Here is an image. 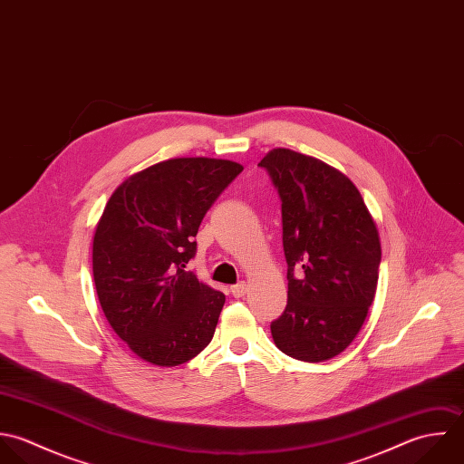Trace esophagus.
I'll return each instance as SVG.
<instances>
[{
    "label": "esophagus",
    "mask_w": 464,
    "mask_h": 464,
    "mask_svg": "<svg viewBox=\"0 0 464 464\" xmlns=\"http://www.w3.org/2000/svg\"><path fill=\"white\" fill-rule=\"evenodd\" d=\"M246 290H248L246 283H237V285L230 286V292H232V295H234V297H243V295L246 294Z\"/></svg>",
    "instance_id": "obj_1"
}]
</instances>
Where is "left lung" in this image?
<instances>
[{
    "instance_id": "8db88e82",
    "label": "left lung",
    "mask_w": 464,
    "mask_h": 464,
    "mask_svg": "<svg viewBox=\"0 0 464 464\" xmlns=\"http://www.w3.org/2000/svg\"><path fill=\"white\" fill-rule=\"evenodd\" d=\"M283 201L288 304L272 322L276 345L303 362L340 354L372 304L382 246L354 183L334 167L292 150L259 161Z\"/></svg>"
}]
</instances>
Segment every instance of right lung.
Here are the masks:
<instances>
[{
  "label": "right lung",
  "instance_id": "obj_1",
  "mask_svg": "<svg viewBox=\"0 0 464 464\" xmlns=\"http://www.w3.org/2000/svg\"><path fill=\"white\" fill-rule=\"evenodd\" d=\"M243 165L216 158H172L117 187L93 236V279L113 331L142 360L174 367L214 336L225 295L187 263L216 198Z\"/></svg>",
  "mask_w": 464,
  "mask_h": 464
}]
</instances>
